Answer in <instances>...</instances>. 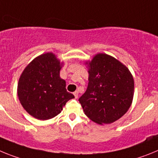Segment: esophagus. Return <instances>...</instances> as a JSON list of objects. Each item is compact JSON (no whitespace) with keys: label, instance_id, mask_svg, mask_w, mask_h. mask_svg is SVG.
Masks as SVG:
<instances>
[{"label":"esophagus","instance_id":"1","mask_svg":"<svg viewBox=\"0 0 158 158\" xmlns=\"http://www.w3.org/2000/svg\"><path fill=\"white\" fill-rule=\"evenodd\" d=\"M78 94H79V93H78V91H75V92L73 93V94L75 95V98H78Z\"/></svg>","mask_w":158,"mask_h":158}]
</instances>
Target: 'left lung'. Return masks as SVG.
Returning <instances> with one entry per match:
<instances>
[{
  "label": "left lung",
  "instance_id": "left-lung-1",
  "mask_svg": "<svg viewBox=\"0 0 158 158\" xmlns=\"http://www.w3.org/2000/svg\"><path fill=\"white\" fill-rule=\"evenodd\" d=\"M88 86L79 98L83 112L94 123L110 124L118 120L132 104L133 75L127 66L111 56L98 53L86 61Z\"/></svg>",
  "mask_w": 158,
  "mask_h": 158
}]
</instances>
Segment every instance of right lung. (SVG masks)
I'll list each match as a JSON object with an SVG mask.
<instances>
[{
    "mask_svg": "<svg viewBox=\"0 0 158 158\" xmlns=\"http://www.w3.org/2000/svg\"><path fill=\"white\" fill-rule=\"evenodd\" d=\"M64 63L52 52L35 57L26 66L19 79L17 95L23 108L39 120L56 117L75 96L66 90L60 71Z\"/></svg>",
    "mask_w": 158,
    "mask_h": 158,
    "instance_id": "obj_1",
    "label": "right lung"
}]
</instances>
